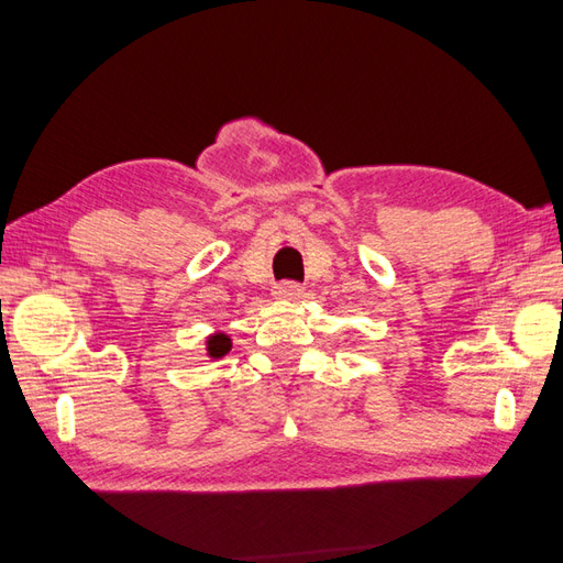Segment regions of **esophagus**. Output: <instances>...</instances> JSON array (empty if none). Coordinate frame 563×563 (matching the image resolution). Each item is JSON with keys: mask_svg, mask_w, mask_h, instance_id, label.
I'll use <instances>...</instances> for the list:
<instances>
[{"mask_svg": "<svg viewBox=\"0 0 563 563\" xmlns=\"http://www.w3.org/2000/svg\"><path fill=\"white\" fill-rule=\"evenodd\" d=\"M274 297L276 299H287V301H297L303 297V287L292 280H283L274 287Z\"/></svg>", "mask_w": 563, "mask_h": 563, "instance_id": "esophagus-1", "label": "esophagus"}]
</instances>
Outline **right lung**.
Wrapping results in <instances>:
<instances>
[{"label": "right lung", "instance_id": "right-lung-1", "mask_svg": "<svg viewBox=\"0 0 563 563\" xmlns=\"http://www.w3.org/2000/svg\"><path fill=\"white\" fill-rule=\"evenodd\" d=\"M206 346H208V355L210 357H222V355H227L231 351V339L227 334H222V332H217V334L208 336Z\"/></svg>", "mask_w": 563, "mask_h": 563}]
</instances>
